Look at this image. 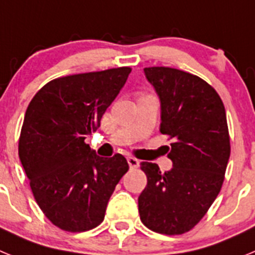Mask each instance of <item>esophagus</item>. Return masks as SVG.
Instances as JSON below:
<instances>
[{"instance_id": "obj_1", "label": "esophagus", "mask_w": 255, "mask_h": 255, "mask_svg": "<svg viewBox=\"0 0 255 255\" xmlns=\"http://www.w3.org/2000/svg\"><path fill=\"white\" fill-rule=\"evenodd\" d=\"M128 162H129V166L130 168H136L139 167V159L135 158V157H128Z\"/></svg>"}]
</instances>
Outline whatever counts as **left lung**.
<instances>
[{
    "instance_id": "left-lung-1",
    "label": "left lung",
    "mask_w": 255,
    "mask_h": 255,
    "mask_svg": "<svg viewBox=\"0 0 255 255\" xmlns=\"http://www.w3.org/2000/svg\"><path fill=\"white\" fill-rule=\"evenodd\" d=\"M161 100V134L172 139L173 167L141 162L147 186L139 195L140 220L164 235L190 231L215 202L230 158V135L221 97L206 80L166 66L144 69Z\"/></svg>"
}]
</instances>
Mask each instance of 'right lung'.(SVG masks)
I'll use <instances>...</instances> for the list:
<instances>
[{
    "label": "right lung",
    "instance_id": "obj_1",
    "mask_svg": "<svg viewBox=\"0 0 255 255\" xmlns=\"http://www.w3.org/2000/svg\"><path fill=\"white\" fill-rule=\"evenodd\" d=\"M131 67L74 74L40 88L26 108L19 158L42 212L58 229L83 233L105 218L129 164L120 153L102 158L85 143L101 125Z\"/></svg>",
    "mask_w": 255,
    "mask_h": 255
}]
</instances>
